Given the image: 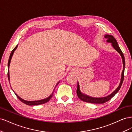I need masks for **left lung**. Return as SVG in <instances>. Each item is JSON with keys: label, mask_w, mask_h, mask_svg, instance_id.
I'll use <instances>...</instances> for the list:
<instances>
[{"label": "left lung", "mask_w": 132, "mask_h": 132, "mask_svg": "<svg viewBox=\"0 0 132 132\" xmlns=\"http://www.w3.org/2000/svg\"><path fill=\"white\" fill-rule=\"evenodd\" d=\"M105 37L107 39V42L108 43H111L112 46L113 47V48L117 52L121 55V56L122 59V62H123V69L121 75V81L119 83V85L118 86L117 88L112 93H111L110 95L106 97H90L89 96H87L86 95H84L81 93L80 90V86H79V84L78 82V86H77V94L78 95V97L81 100L86 102H89L91 103H105L106 102L109 101L110 99L112 98L116 94L118 91L120 89L121 87L122 86V84L124 80V73H125V57H124V55L122 53L121 50L120 48L118 46V43L116 41V39L114 38V37L112 35H105Z\"/></svg>", "instance_id": "1"}]
</instances>
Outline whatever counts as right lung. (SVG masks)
I'll use <instances>...</instances> for the list:
<instances>
[{
  "instance_id": "1",
  "label": "right lung",
  "mask_w": 132,
  "mask_h": 132,
  "mask_svg": "<svg viewBox=\"0 0 132 132\" xmlns=\"http://www.w3.org/2000/svg\"><path fill=\"white\" fill-rule=\"evenodd\" d=\"M18 46V45L14 48L13 49V51H11V54H10V57H9V58L8 64H7V66H8V71H7V77H8V80H9V81H10V75H9V66H10V62H11V58H12V57H13V54H14V51H15L16 50ZM59 82H60V81L57 84L56 86L58 84V83H59ZM56 86H55V87H56ZM12 90H13V89H12ZM53 92H54V91H53ZM53 92L52 93V94L49 97H47V98H44V99H43V100H40L31 101L25 100H23V99L21 98L20 97H19V96L15 93V92H14V93H15V94L16 95V96H17V97H18L21 102H22L23 103H25V104L27 105H29V106H34V105H38L43 104V103H46V102H48V101H50V100L51 98V97H52L53 94Z\"/></svg>"
}]
</instances>
